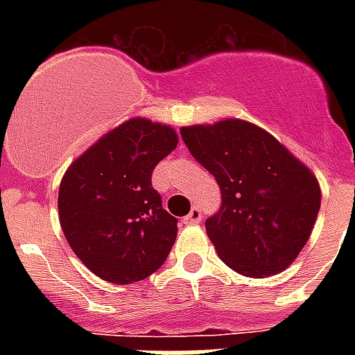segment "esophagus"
<instances>
[{
	"label": "esophagus",
	"mask_w": 355,
	"mask_h": 355,
	"mask_svg": "<svg viewBox=\"0 0 355 355\" xmlns=\"http://www.w3.org/2000/svg\"><path fill=\"white\" fill-rule=\"evenodd\" d=\"M200 217H202V211H200L199 206H195V208H191V211H189L188 216L184 217L182 221L186 223V225H197V223L200 221Z\"/></svg>",
	"instance_id": "esophagus-1"
}]
</instances>
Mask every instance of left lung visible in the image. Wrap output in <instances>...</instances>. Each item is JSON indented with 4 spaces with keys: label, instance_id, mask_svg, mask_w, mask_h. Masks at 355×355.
I'll use <instances>...</instances> for the list:
<instances>
[{
    "label": "left lung",
    "instance_id": "1",
    "mask_svg": "<svg viewBox=\"0 0 355 355\" xmlns=\"http://www.w3.org/2000/svg\"><path fill=\"white\" fill-rule=\"evenodd\" d=\"M180 134L221 189V208L206 219L219 258L250 278L287 269L319 214L313 173L263 128L241 119L184 127Z\"/></svg>",
    "mask_w": 355,
    "mask_h": 355
}]
</instances>
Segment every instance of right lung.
I'll use <instances>...</instances> for the list:
<instances>
[{"instance_id": "right-lung-1", "label": "right lung", "mask_w": 355, "mask_h": 355, "mask_svg": "<svg viewBox=\"0 0 355 355\" xmlns=\"http://www.w3.org/2000/svg\"><path fill=\"white\" fill-rule=\"evenodd\" d=\"M178 144L175 130L128 119L68 167L58 189L60 227L77 258L103 280L132 284L158 270L177 239L153 171Z\"/></svg>"}]
</instances>
